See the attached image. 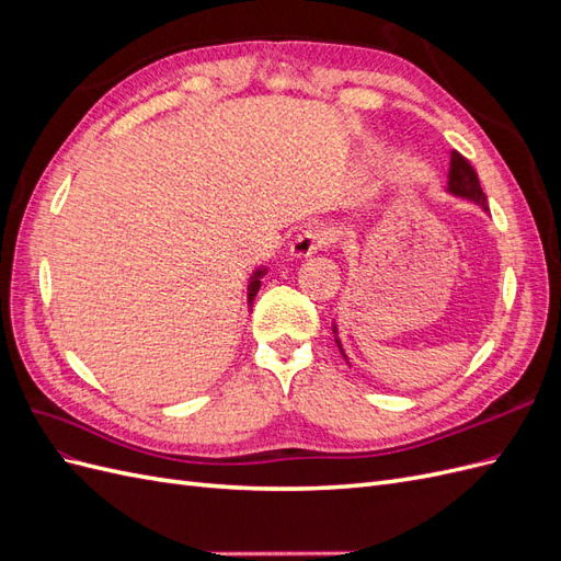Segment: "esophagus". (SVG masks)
<instances>
[{
	"instance_id": "34e87169",
	"label": "esophagus",
	"mask_w": 561,
	"mask_h": 561,
	"mask_svg": "<svg viewBox=\"0 0 561 561\" xmlns=\"http://www.w3.org/2000/svg\"><path fill=\"white\" fill-rule=\"evenodd\" d=\"M328 233L325 231H318V229H307L295 236V241L290 243V254L297 260H304V257H311V254H316L320 248L328 245Z\"/></svg>"
}]
</instances>
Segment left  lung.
<instances>
[{
	"label": "left lung",
	"mask_w": 561,
	"mask_h": 561,
	"mask_svg": "<svg viewBox=\"0 0 561 561\" xmlns=\"http://www.w3.org/2000/svg\"><path fill=\"white\" fill-rule=\"evenodd\" d=\"M447 192L451 196H458V198H466L470 203H474V206H480L484 213H489V206H486V196L482 192L480 186V180H478V173L472 171V165L458 154V151H451V159H449V175H447ZM332 334H334V342H336V348L339 353L344 355V360L348 363L346 353H344V346L342 342H339L336 336V325H332Z\"/></svg>",
	"instance_id": "1"
}]
</instances>
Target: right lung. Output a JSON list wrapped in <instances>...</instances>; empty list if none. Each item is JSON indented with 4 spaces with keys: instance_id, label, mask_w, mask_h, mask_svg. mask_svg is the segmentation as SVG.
<instances>
[{
    "instance_id": "add662e5",
    "label": "right lung",
    "mask_w": 561,
    "mask_h": 561,
    "mask_svg": "<svg viewBox=\"0 0 561 561\" xmlns=\"http://www.w3.org/2000/svg\"><path fill=\"white\" fill-rule=\"evenodd\" d=\"M264 274H266V268H264V266H260L257 271H252L250 283H248V307H252L254 297H257L260 287H262V278H264Z\"/></svg>"
}]
</instances>
